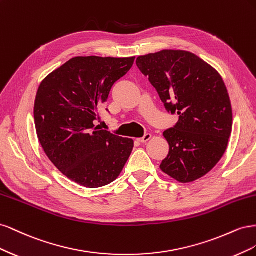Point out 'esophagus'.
<instances>
[{
  "label": "esophagus",
  "instance_id": "1",
  "mask_svg": "<svg viewBox=\"0 0 256 256\" xmlns=\"http://www.w3.org/2000/svg\"><path fill=\"white\" fill-rule=\"evenodd\" d=\"M150 138H152V134H146L143 138H138V141L141 142V143H146V142H148Z\"/></svg>",
  "mask_w": 256,
  "mask_h": 256
}]
</instances>
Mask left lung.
I'll return each instance as SVG.
<instances>
[{"instance_id": "left-lung-1", "label": "left lung", "mask_w": 256, "mask_h": 256, "mask_svg": "<svg viewBox=\"0 0 256 256\" xmlns=\"http://www.w3.org/2000/svg\"><path fill=\"white\" fill-rule=\"evenodd\" d=\"M136 66L157 90L166 109L180 115L174 128L164 132L170 150L161 171L182 184L203 177L226 152L233 127L221 74L184 50L146 54L136 58Z\"/></svg>"}]
</instances>
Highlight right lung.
<instances>
[{
	"label": "right lung",
	"instance_id": "1",
	"mask_svg": "<svg viewBox=\"0 0 256 256\" xmlns=\"http://www.w3.org/2000/svg\"><path fill=\"white\" fill-rule=\"evenodd\" d=\"M132 58L76 56L42 81L34 104L37 138L52 164L86 188L104 187L122 173L134 140L100 130L94 120Z\"/></svg>",
	"mask_w": 256,
	"mask_h": 256
}]
</instances>
